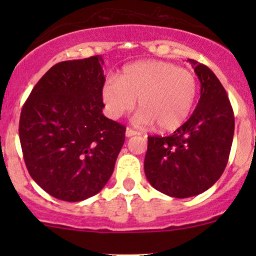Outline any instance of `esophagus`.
Wrapping results in <instances>:
<instances>
[{
    "mask_svg": "<svg viewBox=\"0 0 256 256\" xmlns=\"http://www.w3.org/2000/svg\"><path fill=\"white\" fill-rule=\"evenodd\" d=\"M126 136H128V138H131V136H135V135H138V131H135V130H132V128H126Z\"/></svg>",
    "mask_w": 256,
    "mask_h": 256,
    "instance_id": "obj_1",
    "label": "esophagus"
}]
</instances>
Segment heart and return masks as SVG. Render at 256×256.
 I'll return each mask as SVG.
<instances>
[{
	"label": "heart",
	"instance_id": "heart-1",
	"mask_svg": "<svg viewBox=\"0 0 256 256\" xmlns=\"http://www.w3.org/2000/svg\"><path fill=\"white\" fill-rule=\"evenodd\" d=\"M106 112L118 118L138 100L141 125H156L170 132L183 125L192 114L198 98V79L188 69L162 60H138L128 64L116 79L105 82L102 89Z\"/></svg>",
	"mask_w": 256,
	"mask_h": 256
}]
</instances>
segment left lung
I'll return each mask as SVG.
<instances>
[{"instance_id": "obj_1", "label": "left lung", "mask_w": 256, "mask_h": 256, "mask_svg": "<svg viewBox=\"0 0 256 256\" xmlns=\"http://www.w3.org/2000/svg\"><path fill=\"white\" fill-rule=\"evenodd\" d=\"M200 82L190 118L171 136H148L144 174L154 190L174 198L203 193L222 176L234 136V112L226 89L204 64L188 59Z\"/></svg>"}]
</instances>
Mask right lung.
Wrapping results in <instances>:
<instances>
[{
	"label": "right lung",
	"mask_w": 256,
	"mask_h": 256,
	"mask_svg": "<svg viewBox=\"0 0 256 256\" xmlns=\"http://www.w3.org/2000/svg\"><path fill=\"white\" fill-rule=\"evenodd\" d=\"M100 56L56 64L40 79L20 118V141L30 177L66 202L104 188L125 141L126 128L102 115Z\"/></svg>",
	"instance_id": "1"
}]
</instances>
